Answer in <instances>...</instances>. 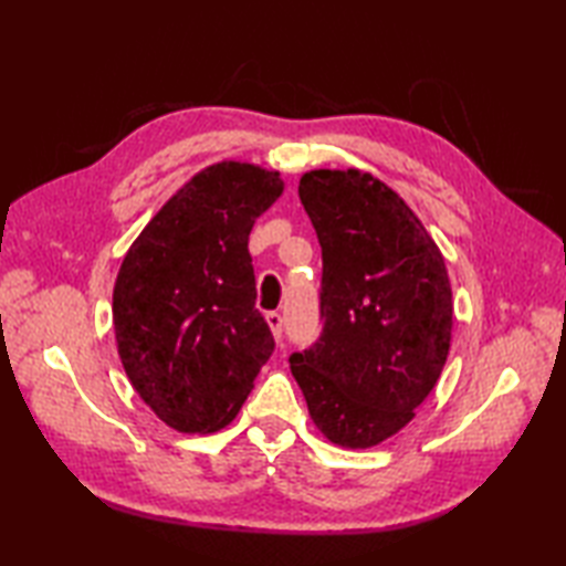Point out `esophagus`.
<instances>
[{
	"label": "esophagus",
	"instance_id": "obj_1",
	"mask_svg": "<svg viewBox=\"0 0 566 566\" xmlns=\"http://www.w3.org/2000/svg\"><path fill=\"white\" fill-rule=\"evenodd\" d=\"M264 321H268V326H270V331H272V335H274V340H276V343H282L284 318H282V314H280V311H270V314H268V316H264Z\"/></svg>",
	"mask_w": 566,
	"mask_h": 566
}]
</instances>
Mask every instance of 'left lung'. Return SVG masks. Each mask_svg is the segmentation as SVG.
Segmentation results:
<instances>
[{
	"label": "left lung",
	"instance_id": "1",
	"mask_svg": "<svg viewBox=\"0 0 566 566\" xmlns=\"http://www.w3.org/2000/svg\"><path fill=\"white\" fill-rule=\"evenodd\" d=\"M298 199L323 252V328L290 357L292 375L323 436L375 448L413 418L448 359V270L418 216L369 172L311 170Z\"/></svg>",
	"mask_w": 566,
	"mask_h": 566
}]
</instances>
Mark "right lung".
<instances>
[{
	"label": "right lung",
	"instance_id": "right-lung-1",
	"mask_svg": "<svg viewBox=\"0 0 566 566\" xmlns=\"http://www.w3.org/2000/svg\"><path fill=\"white\" fill-rule=\"evenodd\" d=\"M282 189L280 172L216 163L153 216L118 270V357L140 399L179 432L231 423L274 350L248 235Z\"/></svg>",
	"mask_w": 566,
	"mask_h": 566
}]
</instances>
